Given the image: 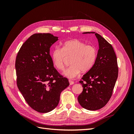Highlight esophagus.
I'll return each instance as SVG.
<instances>
[{"mask_svg":"<svg viewBox=\"0 0 134 134\" xmlns=\"http://www.w3.org/2000/svg\"><path fill=\"white\" fill-rule=\"evenodd\" d=\"M69 82L70 85H72V84H74V82H72V81H71V80H69Z\"/></svg>","mask_w":134,"mask_h":134,"instance_id":"esophagus-1","label":"esophagus"}]
</instances>
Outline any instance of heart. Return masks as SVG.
Wrapping results in <instances>:
<instances>
[{
  "mask_svg": "<svg viewBox=\"0 0 134 134\" xmlns=\"http://www.w3.org/2000/svg\"><path fill=\"white\" fill-rule=\"evenodd\" d=\"M97 56V50L93 45L87 44L78 39L69 40L63 43V47H56L51 52V60L54 67L59 70L64 68L66 58H70L71 65L65 70L63 74L72 79L80 71L87 72L94 65Z\"/></svg>",
  "mask_w": 134,
  "mask_h": 134,
  "instance_id": "b5f03b06",
  "label": "heart"
}]
</instances>
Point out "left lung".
Segmentation results:
<instances>
[{"label":"left lung","mask_w":134,"mask_h":134,"mask_svg":"<svg viewBox=\"0 0 134 134\" xmlns=\"http://www.w3.org/2000/svg\"><path fill=\"white\" fill-rule=\"evenodd\" d=\"M98 39L99 50L94 65L82 77L83 90L78 96L80 106L90 111L103 107L110 99L118 77L117 57L111 44L100 35L94 32Z\"/></svg>","instance_id":"obj_1"}]
</instances>
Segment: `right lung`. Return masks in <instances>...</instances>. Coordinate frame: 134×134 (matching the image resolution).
I'll return each mask as SVG.
<instances>
[{"mask_svg": "<svg viewBox=\"0 0 134 134\" xmlns=\"http://www.w3.org/2000/svg\"><path fill=\"white\" fill-rule=\"evenodd\" d=\"M50 34H35L24 43L15 60L17 84L28 105L47 113L59 104L60 93L69 86L54 68L50 48L59 40Z\"/></svg>", "mask_w": 134, "mask_h": 134, "instance_id": "right-lung-1", "label": "right lung"}]
</instances>
